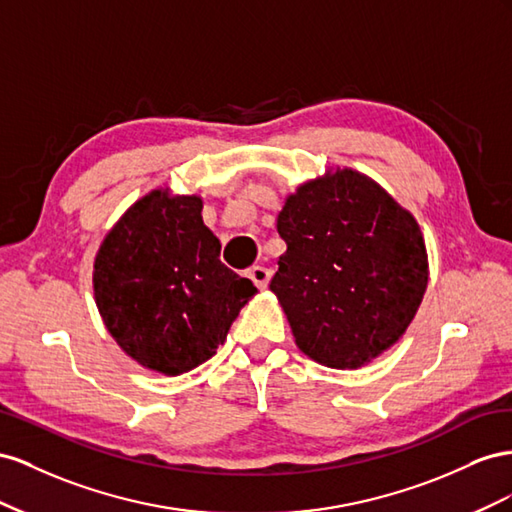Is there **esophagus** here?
I'll return each instance as SVG.
<instances>
[{"mask_svg": "<svg viewBox=\"0 0 512 512\" xmlns=\"http://www.w3.org/2000/svg\"><path fill=\"white\" fill-rule=\"evenodd\" d=\"M248 279H251L259 289H266L268 283H270V270L264 268V266H253L248 268Z\"/></svg>", "mask_w": 512, "mask_h": 512, "instance_id": "obj_1", "label": "esophagus"}]
</instances>
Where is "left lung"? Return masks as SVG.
I'll list each match as a JSON object with an SVG mask.
<instances>
[{
    "label": "left lung",
    "mask_w": 512,
    "mask_h": 512,
    "mask_svg": "<svg viewBox=\"0 0 512 512\" xmlns=\"http://www.w3.org/2000/svg\"><path fill=\"white\" fill-rule=\"evenodd\" d=\"M276 229L287 251L270 289L302 354L360 369L403 337L427 291V246L412 212L375 180L337 167L304 182Z\"/></svg>",
    "instance_id": "1"
}]
</instances>
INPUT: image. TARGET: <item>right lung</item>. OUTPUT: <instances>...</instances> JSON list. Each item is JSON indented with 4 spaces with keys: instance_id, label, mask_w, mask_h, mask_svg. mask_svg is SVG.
<instances>
[{
    "instance_id": "obj_1",
    "label": "right lung",
    "mask_w": 512,
    "mask_h": 512,
    "mask_svg": "<svg viewBox=\"0 0 512 512\" xmlns=\"http://www.w3.org/2000/svg\"><path fill=\"white\" fill-rule=\"evenodd\" d=\"M199 195L154 188L102 240L94 300L126 356L165 375L210 360L257 287L229 270Z\"/></svg>"
}]
</instances>
